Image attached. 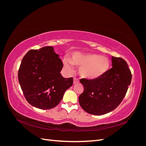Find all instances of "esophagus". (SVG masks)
Masks as SVG:
<instances>
[{"label": "esophagus", "instance_id": "34e87169", "mask_svg": "<svg viewBox=\"0 0 146 146\" xmlns=\"http://www.w3.org/2000/svg\"><path fill=\"white\" fill-rule=\"evenodd\" d=\"M74 84H77L79 83V80L78 79H77V78H74V82H73Z\"/></svg>", "mask_w": 146, "mask_h": 146}]
</instances>
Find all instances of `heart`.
<instances>
[{
  "instance_id": "heart-1",
  "label": "heart",
  "mask_w": 146,
  "mask_h": 146,
  "mask_svg": "<svg viewBox=\"0 0 146 146\" xmlns=\"http://www.w3.org/2000/svg\"><path fill=\"white\" fill-rule=\"evenodd\" d=\"M64 68L68 71H72V65L79 68L80 76L88 80H95L107 72L110 62L108 58L96 54H82L73 53L70 60H63Z\"/></svg>"
}]
</instances>
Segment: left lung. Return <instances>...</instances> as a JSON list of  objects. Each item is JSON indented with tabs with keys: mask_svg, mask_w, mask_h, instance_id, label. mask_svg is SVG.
Listing matches in <instances>:
<instances>
[{
	"mask_svg": "<svg viewBox=\"0 0 146 146\" xmlns=\"http://www.w3.org/2000/svg\"><path fill=\"white\" fill-rule=\"evenodd\" d=\"M112 68L104 76L80 82L84 91L78 98L81 107L88 113L103 115L113 111L121 104L131 80V74L126 61L112 56Z\"/></svg>",
	"mask_w": 146,
	"mask_h": 146,
	"instance_id": "obj_1",
	"label": "left lung"
}]
</instances>
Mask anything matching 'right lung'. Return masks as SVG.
I'll use <instances>...</instances> for the list:
<instances>
[{
    "mask_svg": "<svg viewBox=\"0 0 146 146\" xmlns=\"http://www.w3.org/2000/svg\"><path fill=\"white\" fill-rule=\"evenodd\" d=\"M54 48L46 46L30 50L21 63L18 80L28 102L42 110L54 108L64 92L73 84V78H64L60 73L62 61Z\"/></svg>",
    "mask_w": 146,
    "mask_h": 146,
    "instance_id": "right-lung-1",
    "label": "right lung"
}]
</instances>
